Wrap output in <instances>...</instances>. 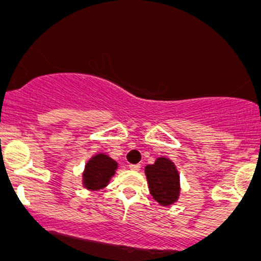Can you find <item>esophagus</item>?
I'll return each mask as SVG.
<instances>
[{
	"label": "esophagus",
	"mask_w": 261,
	"mask_h": 261,
	"mask_svg": "<svg viewBox=\"0 0 261 261\" xmlns=\"http://www.w3.org/2000/svg\"><path fill=\"white\" fill-rule=\"evenodd\" d=\"M128 168H130L131 170H136V172H139V170L141 169V164H130V166H128Z\"/></svg>",
	"instance_id": "obj_1"
}]
</instances>
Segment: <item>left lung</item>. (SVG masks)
I'll use <instances>...</instances> for the list:
<instances>
[{
  "label": "left lung",
  "instance_id": "1",
  "mask_svg": "<svg viewBox=\"0 0 261 261\" xmlns=\"http://www.w3.org/2000/svg\"><path fill=\"white\" fill-rule=\"evenodd\" d=\"M149 193L162 206L173 205L180 194V178L175 164L166 157H160L145 168Z\"/></svg>",
  "mask_w": 261,
  "mask_h": 261
}]
</instances>
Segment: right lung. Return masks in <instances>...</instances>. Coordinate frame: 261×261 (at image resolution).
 <instances>
[{"instance_id": "add662e5", "label": "right lung", "mask_w": 261, "mask_h": 261, "mask_svg": "<svg viewBox=\"0 0 261 261\" xmlns=\"http://www.w3.org/2000/svg\"><path fill=\"white\" fill-rule=\"evenodd\" d=\"M118 169V163L106 153H98L87 162L83 172V187L95 191L106 188Z\"/></svg>"}]
</instances>
